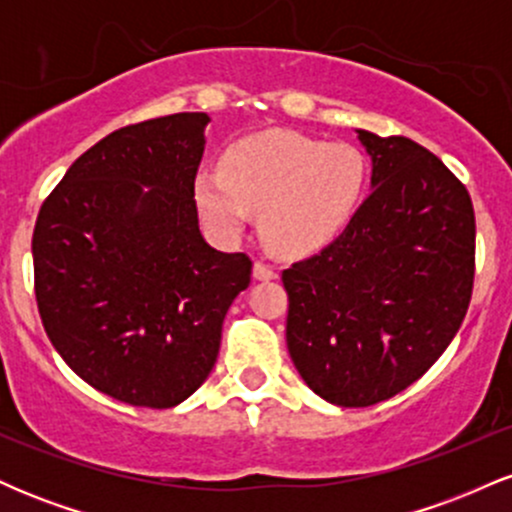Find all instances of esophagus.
<instances>
[{
    "label": "esophagus",
    "mask_w": 512,
    "mask_h": 512,
    "mask_svg": "<svg viewBox=\"0 0 512 512\" xmlns=\"http://www.w3.org/2000/svg\"><path fill=\"white\" fill-rule=\"evenodd\" d=\"M252 274H255V279H260V281L276 279L274 267H269V264H264V262H255V267H252Z\"/></svg>",
    "instance_id": "34e87169"
}]
</instances>
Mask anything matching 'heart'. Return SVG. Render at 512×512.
Wrapping results in <instances>:
<instances>
[{
  "label": "heart",
  "instance_id": "obj_1",
  "mask_svg": "<svg viewBox=\"0 0 512 512\" xmlns=\"http://www.w3.org/2000/svg\"><path fill=\"white\" fill-rule=\"evenodd\" d=\"M368 190V161L356 146L298 132H262L223 154L221 170H199L195 202L211 231L238 238L260 211L269 245L303 255L346 231Z\"/></svg>",
  "mask_w": 512,
  "mask_h": 512
}]
</instances>
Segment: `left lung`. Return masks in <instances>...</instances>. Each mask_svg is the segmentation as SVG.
Here are the masks:
<instances>
[{"instance_id":"8db88e82","label":"left lung","mask_w":512,"mask_h":512,"mask_svg":"<svg viewBox=\"0 0 512 512\" xmlns=\"http://www.w3.org/2000/svg\"><path fill=\"white\" fill-rule=\"evenodd\" d=\"M356 132L373 192L342 236L281 274L293 366L337 407H370L419 380L460 330L474 284L467 187L407 137Z\"/></svg>"}]
</instances>
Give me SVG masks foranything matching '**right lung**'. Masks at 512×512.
Wrapping results in <instances>:
<instances>
[{"label":"right lung","instance_id":"right-lung-1","mask_svg":"<svg viewBox=\"0 0 512 512\" xmlns=\"http://www.w3.org/2000/svg\"><path fill=\"white\" fill-rule=\"evenodd\" d=\"M207 113L127 125L81 154L40 207L35 301L69 368L132 407L185 402L214 368L245 252L199 233Z\"/></svg>","mask_w":512,"mask_h":512}]
</instances>
